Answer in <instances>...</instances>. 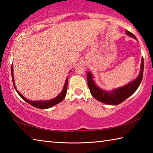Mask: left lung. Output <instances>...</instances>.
<instances>
[{"instance_id":"obj_1","label":"left lung","mask_w":153,"mask_h":153,"mask_svg":"<svg viewBox=\"0 0 153 153\" xmlns=\"http://www.w3.org/2000/svg\"><path fill=\"white\" fill-rule=\"evenodd\" d=\"M126 33L129 37H131L136 39L137 38L132 33L126 30ZM144 71V59H142L140 65V71L138 76L135 79L129 82L125 86H123L117 88H115L112 90H105L100 87H98L95 84L94 80L93 79V75L91 72H87V81L90 93L93 97L98 101L105 103L109 105H117L124 101L128 97L132 95L136 90L138 89L140 84L142 82V76H143Z\"/></svg>"}]
</instances>
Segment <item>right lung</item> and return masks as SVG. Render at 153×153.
I'll return each mask as SVG.
<instances>
[{
  "instance_id": "add662e5",
  "label": "right lung",
  "mask_w": 153,
  "mask_h": 153,
  "mask_svg": "<svg viewBox=\"0 0 153 153\" xmlns=\"http://www.w3.org/2000/svg\"><path fill=\"white\" fill-rule=\"evenodd\" d=\"M11 76H12V79H13V86L15 90H16L17 94L20 96V97L22 98L23 100H24L25 102H27V103H29L30 105H31L33 107H34L36 108H40V109H46V108H51L53 106L56 105L58 103L61 102L62 100L64 99V98L65 97L66 94H67V84H68V77H67L65 83V85L63 86V90H62L60 94H58L56 97H55L53 99L51 100H30L27 99L26 98H25L24 96H23L21 93L18 91L17 90L16 87H15V80H14V76H13V64L11 65Z\"/></svg>"
}]
</instances>
